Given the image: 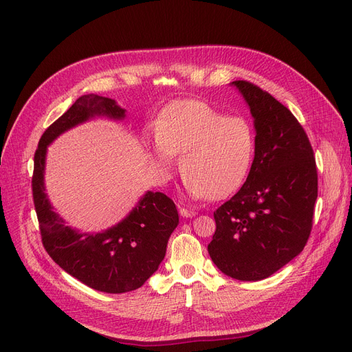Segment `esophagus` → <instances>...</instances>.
Here are the masks:
<instances>
[{"label":"esophagus","mask_w":352,"mask_h":352,"mask_svg":"<svg viewBox=\"0 0 352 352\" xmlns=\"http://www.w3.org/2000/svg\"><path fill=\"white\" fill-rule=\"evenodd\" d=\"M179 214H181L182 217H186V218H191V217H195V215H197V211H194V210H187V208H182V207H179Z\"/></svg>","instance_id":"1"}]
</instances>
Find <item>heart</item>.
<instances>
[{
  "instance_id": "heart-1",
  "label": "heart",
  "mask_w": 352,
  "mask_h": 352,
  "mask_svg": "<svg viewBox=\"0 0 352 352\" xmlns=\"http://www.w3.org/2000/svg\"><path fill=\"white\" fill-rule=\"evenodd\" d=\"M150 157L168 175L179 157L184 187L192 198L219 199L244 182L254 158L251 125L239 117H223L204 101H181L162 111L155 122Z\"/></svg>"
}]
</instances>
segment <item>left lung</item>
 <instances>
[{
  "label": "left lung",
  "instance_id": "obj_1",
  "mask_svg": "<svg viewBox=\"0 0 352 352\" xmlns=\"http://www.w3.org/2000/svg\"><path fill=\"white\" fill-rule=\"evenodd\" d=\"M231 84L254 117L255 157L241 190L214 212L208 252L231 278L260 281L304 250L318 174L309 140L291 111L248 81Z\"/></svg>",
  "mask_w": 352,
  "mask_h": 352
}]
</instances>
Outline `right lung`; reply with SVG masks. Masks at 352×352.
I'll list each match as a JSON object with an SVG mask.
<instances>
[{
    "instance_id": "right-lung-1",
    "label": "right lung",
    "mask_w": 352,
    "mask_h": 352,
    "mask_svg": "<svg viewBox=\"0 0 352 352\" xmlns=\"http://www.w3.org/2000/svg\"><path fill=\"white\" fill-rule=\"evenodd\" d=\"M97 116L122 120L125 109L114 100L88 94L45 129L34 155L32 198L43 245L52 260L89 288L122 294L142 287L158 270L178 226V211L170 197L148 191L121 223L97 234H81L54 211L44 186L47 146L67 129Z\"/></svg>"
}]
</instances>
